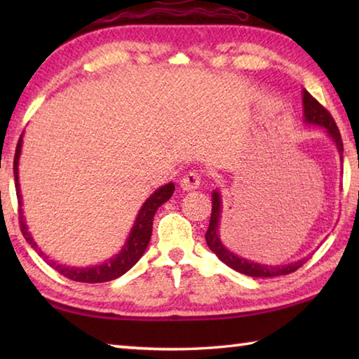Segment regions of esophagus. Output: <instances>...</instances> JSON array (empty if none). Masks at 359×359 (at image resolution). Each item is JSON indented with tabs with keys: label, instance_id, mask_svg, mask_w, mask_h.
Segmentation results:
<instances>
[{
	"label": "esophagus",
	"instance_id": "obj_1",
	"mask_svg": "<svg viewBox=\"0 0 359 359\" xmlns=\"http://www.w3.org/2000/svg\"><path fill=\"white\" fill-rule=\"evenodd\" d=\"M180 185H182V188H184V190H187V191L196 190V188H199V185H201V174H199L198 171L187 172V174L184 175V177H182Z\"/></svg>",
	"mask_w": 359,
	"mask_h": 359
}]
</instances>
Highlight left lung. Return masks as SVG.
<instances>
[{"label": "left lung", "mask_w": 359, "mask_h": 359, "mask_svg": "<svg viewBox=\"0 0 359 359\" xmlns=\"http://www.w3.org/2000/svg\"><path fill=\"white\" fill-rule=\"evenodd\" d=\"M302 104H304V121L311 125H318L326 128V133L331 136V139L336 142V147L339 150L340 160H342L344 154V144L342 137H340L339 128L334 121L332 115L326 111V109L320 104V102L313 98V96L302 90ZM220 218H222V198L220 193L217 190L212 193V214L208 233H205V242L212 252H214L218 258H220L224 264L229 266L231 269L241 272V274L250 276V277H278V276H287L299 269L302 264H306L309 258H302L296 263L283 264V266H269V264H259L253 263L250 259H245L238 255L229 252L226 247L222 244L220 236H218V226H220Z\"/></svg>", "instance_id": "1"}]
</instances>
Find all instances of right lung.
Instances as JSON below:
<instances>
[{
	"instance_id": "obj_1",
	"label": "right lung",
	"mask_w": 359,
	"mask_h": 359,
	"mask_svg": "<svg viewBox=\"0 0 359 359\" xmlns=\"http://www.w3.org/2000/svg\"><path fill=\"white\" fill-rule=\"evenodd\" d=\"M23 136V135H22ZM22 136L17 142L15 149V156H14V177H15V191H17V199H19V204H22V194H20V187H19V158L22 151ZM174 193V184H166L158 188V190L151 194V196L142 204L141 210H139L137 218L135 222V226H133L131 233L126 239V244L121 248V252L115 255L114 258L107 259L106 263L96 264L92 267H72V266H63L58 264L55 261L47 259V257L42 253L41 248L36 244L32 234L28 233L25 217L22 214V209L19 210L20 214V229L23 238L32 245L36 252H38L41 257H44L48 264H50L53 269L58 271L60 274L65 276L66 278H71L74 282H82V283H101V282H109L114 280L120 276H123L126 271H130L133 266H135L139 258L142 257L145 248H147L151 236V224H154V215L161 204H165L169 198L172 196Z\"/></svg>"
}]
</instances>
